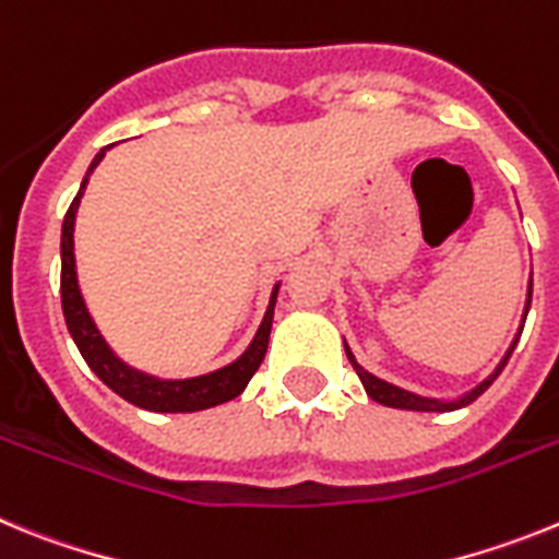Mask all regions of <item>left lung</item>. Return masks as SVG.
<instances>
[{"mask_svg":"<svg viewBox=\"0 0 559 559\" xmlns=\"http://www.w3.org/2000/svg\"><path fill=\"white\" fill-rule=\"evenodd\" d=\"M530 305H532V280H530V290H526V308H523L521 328H518V335H515V338H512L510 349H507V355H503L501 364H498V367H496V372H492L490 378H484L476 389H471V392L462 394V397H456V400H433V397H419V394L406 392V389L394 386V383H389V380H380V378H374L372 372H367V369L360 367L358 360H355L353 349H349L347 344H344V349H347L349 364H353V369H355V372H358V378H360V383H364V389H367V394L374 400V403H380V406L406 408V412H456V408H462V406H467V403H473V400H476L478 394L487 392L492 380H496L498 374H501V369L507 367V360H510L512 349H515L518 338H521V333H523V322H526Z\"/></svg>","mask_w":559,"mask_h":559,"instance_id":"1","label":"left lung"}]
</instances>
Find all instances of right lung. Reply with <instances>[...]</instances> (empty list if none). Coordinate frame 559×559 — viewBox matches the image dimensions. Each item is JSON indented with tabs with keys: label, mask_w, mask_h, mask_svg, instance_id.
<instances>
[{
	"label": "right lung",
	"mask_w": 559,
	"mask_h": 559,
	"mask_svg": "<svg viewBox=\"0 0 559 559\" xmlns=\"http://www.w3.org/2000/svg\"><path fill=\"white\" fill-rule=\"evenodd\" d=\"M111 145L103 147L97 153L92 165H88L86 176L81 181V190H78L75 201L69 204L67 218H63L61 229V305H63V319H67V328L72 341L81 349L83 360L88 364V369L97 374V378L106 383L111 392L120 394L122 400H128L131 406H140L145 412H162V414H187V412H204V408L221 406V403H229L237 394L249 386L251 374L260 369L265 358V349H269V335H271V322H274V305L276 294H280V283L274 285L269 299V308H265L263 322L257 328L254 338L246 347V353L237 360L226 364V367L215 369V372L199 374V378H181V380H165L156 378V374L140 372V369L128 367L126 360L117 358L114 349L108 347L103 333L97 330L95 319L88 316L86 302H83L81 285H78V271H75V215L78 206H81L83 190L88 185V176L103 162L106 151Z\"/></svg>",
	"instance_id": "1"
}]
</instances>
